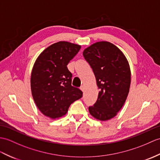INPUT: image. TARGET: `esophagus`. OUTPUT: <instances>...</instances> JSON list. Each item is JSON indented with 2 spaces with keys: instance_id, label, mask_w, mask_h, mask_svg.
Instances as JSON below:
<instances>
[{
  "instance_id": "esophagus-1",
  "label": "esophagus",
  "mask_w": 160,
  "mask_h": 160,
  "mask_svg": "<svg viewBox=\"0 0 160 160\" xmlns=\"http://www.w3.org/2000/svg\"><path fill=\"white\" fill-rule=\"evenodd\" d=\"M80 90H81L82 91L84 92V86H81L80 88Z\"/></svg>"
}]
</instances>
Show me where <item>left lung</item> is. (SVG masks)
I'll use <instances>...</instances> for the list:
<instances>
[{
    "instance_id": "obj_1",
    "label": "left lung",
    "mask_w": 160,
    "mask_h": 160,
    "mask_svg": "<svg viewBox=\"0 0 160 160\" xmlns=\"http://www.w3.org/2000/svg\"><path fill=\"white\" fill-rule=\"evenodd\" d=\"M83 56L95 74L99 89L98 98L89 112L99 121L117 114L125 102L131 84V71L124 54L114 44L96 42L86 48Z\"/></svg>"
}]
</instances>
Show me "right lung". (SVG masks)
Masks as SVG:
<instances>
[{
    "instance_id": "obj_1",
    "label": "right lung",
    "mask_w": 160,
    "mask_h": 160,
    "mask_svg": "<svg viewBox=\"0 0 160 160\" xmlns=\"http://www.w3.org/2000/svg\"><path fill=\"white\" fill-rule=\"evenodd\" d=\"M80 48L68 42L55 43L35 62L31 78L32 95L39 110L48 117H62L73 102L82 97V92L72 86V74L67 67Z\"/></svg>"
}]
</instances>
